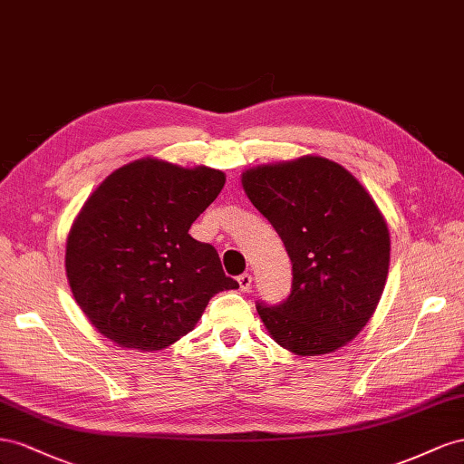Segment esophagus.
I'll use <instances>...</instances> for the list:
<instances>
[{"label":"esophagus","instance_id":"34e87169","mask_svg":"<svg viewBox=\"0 0 464 464\" xmlns=\"http://www.w3.org/2000/svg\"><path fill=\"white\" fill-rule=\"evenodd\" d=\"M237 282H239L241 291H248V289H250V285H253V276L245 272V274H241L239 277H237Z\"/></svg>","mask_w":464,"mask_h":464}]
</instances>
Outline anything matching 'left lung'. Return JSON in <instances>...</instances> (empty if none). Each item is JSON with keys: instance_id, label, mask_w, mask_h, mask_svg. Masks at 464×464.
<instances>
[{"instance_id": "8db88e82", "label": "left lung", "mask_w": 464, "mask_h": 464, "mask_svg": "<svg viewBox=\"0 0 464 464\" xmlns=\"http://www.w3.org/2000/svg\"><path fill=\"white\" fill-rule=\"evenodd\" d=\"M243 188L294 264L291 294L256 303L264 326L297 355L342 348L372 319L389 274V229L372 196L324 157L250 169Z\"/></svg>"}]
</instances>
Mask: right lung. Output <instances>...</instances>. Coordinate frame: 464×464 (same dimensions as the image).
<instances>
[{
  "label": "right lung",
  "mask_w": 464,
  "mask_h": 464,
  "mask_svg": "<svg viewBox=\"0 0 464 464\" xmlns=\"http://www.w3.org/2000/svg\"><path fill=\"white\" fill-rule=\"evenodd\" d=\"M223 184L216 169L140 159L89 196L65 245V274L101 334L163 350L190 333L211 297L239 287L218 250L188 233Z\"/></svg>",
  "instance_id": "1"
}]
</instances>
